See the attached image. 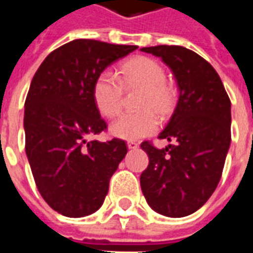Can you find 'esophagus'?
Returning a JSON list of instances; mask_svg holds the SVG:
<instances>
[{
    "label": "esophagus",
    "mask_w": 253,
    "mask_h": 253,
    "mask_svg": "<svg viewBox=\"0 0 253 253\" xmlns=\"http://www.w3.org/2000/svg\"><path fill=\"white\" fill-rule=\"evenodd\" d=\"M127 148H128V149H137L138 148V142H135V141H128V142H127Z\"/></svg>",
    "instance_id": "34e87169"
}]
</instances>
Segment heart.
Masks as SVG:
<instances>
[{"mask_svg":"<svg viewBox=\"0 0 253 253\" xmlns=\"http://www.w3.org/2000/svg\"><path fill=\"white\" fill-rule=\"evenodd\" d=\"M164 67L152 58L138 57L127 61L121 70V77L111 70H103L93 84L94 104L101 115L114 118L119 114L126 88H142L138 105L142 108L126 112L111 125V132L122 139H139L153 134L159 127V118L154 114L168 115L176 103L175 89L165 83Z\"/></svg>","mask_w":253,"mask_h":253,"instance_id":"heart-1","label":"heart"}]
</instances>
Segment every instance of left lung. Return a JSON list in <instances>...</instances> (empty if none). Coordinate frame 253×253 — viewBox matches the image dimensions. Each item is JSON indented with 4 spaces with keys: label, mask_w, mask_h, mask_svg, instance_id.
I'll return each instance as SVG.
<instances>
[{
    "label": "left lung",
    "mask_w": 253,
    "mask_h": 253,
    "mask_svg": "<svg viewBox=\"0 0 253 253\" xmlns=\"http://www.w3.org/2000/svg\"><path fill=\"white\" fill-rule=\"evenodd\" d=\"M141 51L163 59L175 74L180 90L175 112L160 139L141 143L149 165L141 188L154 211L172 218L201 209L217 188L230 145V99L214 67L181 46L143 47Z\"/></svg>",
    "instance_id": "8db88e82"
}]
</instances>
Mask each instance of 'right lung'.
<instances>
[{
  "label": "right lung",
  "instance_id": "right-lung-1",
  "mask_svg": "<svg viewBox=\"0 0 253 253\" xmlns=\"http://www.w3.org/2000/svg\"><path fill=\"white\" fill-rule=\"evenodd\" d=\"M137 48L76 39L50 52L32 78L25 99V153L41 195L62 215L99 210L126 156L121 138L89 141L107 130L92 90L105 67Z\"/></svg>",
  "mask_w": 253,
  "mask_h": 253
}]
</instances>
